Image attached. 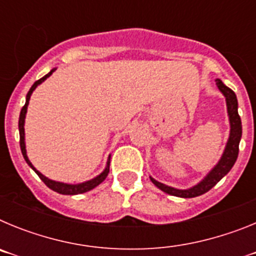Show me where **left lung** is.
<instances>
[{"mask_svg":"<svg viewBox=\"0 0 256 256\" xmlns=\"http://www.w3.org/2000/svg\"><path fill=\"white\" fill-rule=\"evenodd\" d=\"M216 87L219 91L223 94L226 97V104H227V112L228 119H230V137L226 144V148L223 154H222L219 162L214 165V168L205 176L198 184L190 187L186 190L174 188V187L166 186L164 183L159 180H154L150 177L151 182L155 184L158 188L162 190V192L168 194L172 196H177V198H191L200 196L205 192L209 191L210 188L216 186V183L224 177L226 174L232 169L238 156V144L241 141V136H242V126H241V118L238 115V102H237V97L230 88H228L224 83L222 82L220 79H216Z\"/></svg>","mask_w":256,"mask_h":256,"instance_id":"left-lung-1","label":"left lung"}]
</instances>
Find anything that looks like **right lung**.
<instances>
[{"instance_id":"obj_1","label":"right lung","mask_w":256,"mask_h":256,"mask_svg":"<svg viewBox=\"0 0 256 256\" xmlns=\"http://www.w3.org/2000/svg\"><path fill=\"white\" fill-rule=\"evenodd\" d=\"M56 70V68H54V69L50 72L48 74H46V76H44V78L38 79L37 82H34V84L32 86L30 90H29V92L26 94V105L22 106V112H20V116H19V134H20V148H22V156H24V159H26V164L30 166L33 170L37 173L38 177L40 178V180H44V183L46 184L48 188H51L52 191L58 192V194H61V195H79V194H84V192H88L91 191V190H94V187H97L100 183H102L104 180H105V178L108 177V170H110V155H108V162H106V166L105 169H104L102 172H101L97 177L92 178V180H86V182H82V183H76V184H72V183H64V182H58V180H50V178H47L46 176H44V174L40 173V172H38L37 169L33 166V164L30 162V160L28 159V155H26V132H24V124H26V110H28V105H29V100H30V96L32 94H33V91H34L36 88L38 87V86L40 84V83H44V80H46L47 78H48L50 76H51L54 72Z\"/></svg>"}]
</instances>
